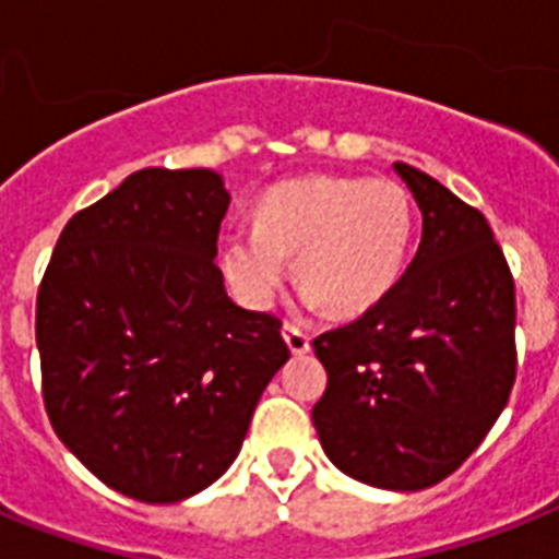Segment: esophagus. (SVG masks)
Instances as JSON below:
<instances>
[{"label": "esophagus", "instance_id": "1", "mask_svg": "<svg viewBox=\"0 0 559 559\" xmlns=\"http://www.w3.org/2000/svg\"><path fill=\"white\" fill-rule=\"evenodd\" d=\"M284 342H287V347L293 356H304V353L310 350V335L304 333L301 326L284 324Z\"/></svg>", "mask_w": 559, "mask_h": 559}]
</instances>
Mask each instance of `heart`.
Returning <instances> with one entry per match:
<instances>
[{"mask_svg": "<svg viewBox=\"0 0 559 559\" xmlns=\"http://www.w3.org/2000/svg\"><path fill=\"white\" fill-rule=\"evenodd\" d=\"M413 243V206L393 180L310 175L272 186L255 212V233L224 240V272L240 301L270 307L289 275L301 301L361 316L402 278Z\"/></svg>", "mask_w": 559, "mask_h": 559, "instance_id": "1", "label": "heart"}]
</instances>
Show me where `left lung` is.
<instances>
[{
  "label": "left lung",
  "instance_id": "1",
  "mask_svg": "<svg viewBox=\"0 0 559 559\" xmlns=\"http://www.w3.org/2000/svg\"><path fill=\"white\" fill-rule=\"evenodd\" d=\"M393 171L421 212V243L384 301L312 342L326 370L312 425L347 476L421 491L460 468L508 405L516 301L483 212L413 166Z\"/></svg>",
  "mask_w": 559,
  "mask_h": 559
}]
</instances>
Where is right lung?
I'll list each match as a JSON object with an SVG mask.
<instances>
[{
  "mask_svg": "<svg viewBox=\"0 0 559 559\" xmlns=\"http://www.w3.org/2000/svg\"><path fill=\"white\" fill-rule=\"evenodd\" d=\"M229 209L212 169H140L66 224L36 295L45 411L108 488L180 502L226 474L289 358L215 266Z\"/></svg>",
  "mask_w": 559,
  "mask_h": 559,
  "instance_id": "1",
  "label": "right lung"
}]
</instances>
